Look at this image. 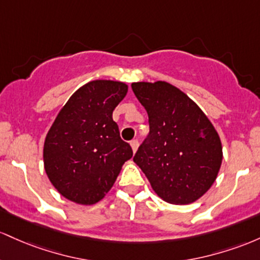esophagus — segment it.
<instances>
[{
    "instance_id": "obj_1",
    "label": "esophagus",
    "mask_w": 260,
    "mask_h": 260,
    "mask_svg": "<svg viewBox=\"0 0 260 260\" xmlns=\"http://www.w3.org/2000/svg\"><path fill=\"white\" fill-rule=\"evenodd\" d=\"M130 145H131V148H133L134 153H135L136 150H138V147H139V141L138 140H133V141L130 142Z\"/></svg>"
}]
</instances>
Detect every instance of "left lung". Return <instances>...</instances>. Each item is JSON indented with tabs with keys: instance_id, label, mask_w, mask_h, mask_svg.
I'll use <instances>...</instances> for the list:
<instances>
[{
	"instance_id": "1",
	"label": "left lung",
	"mask_w": 260,
	"mask_h": 260,
	"mask_svg": "<svg viewBox=\"0 0 260 260\" xmlns=\"http://www.w3.org/2000/svg\"><path fill=\"white\" fill-rule=\"evenodd\" d=\"M136 98L148 114L150 134L134 162L161 199L185 205L211 188L222 162V145L214 125L173 84L135 82Z\"/></svg>"
}]
</instances>
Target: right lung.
<instances>
[{"label":"right lung","instance_id":"add662e5","mask_svg":"<svg viewBox=\"0 0 260 260\" xmlns=\"http://www.w3.org/2000/svg\"><path fill=\"white\" fill-rule=\"evenodd\" d=\"M126 93L124 82L91 81L70 97L52 122L44 142V168L66 199L81 205L98 203L133 157L113 120V110Z\"/></svg>","mask_w":260,"mask_h":260}]
</instances>
